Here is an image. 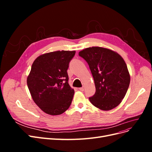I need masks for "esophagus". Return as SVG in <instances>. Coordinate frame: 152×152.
<instances>
[{
  "instance_id": "obj_1",
  "label": "esophagus",
  "mask_w": 152,
  "mask_h": 152,
  "mask_svg": "<svg viewBox=\"0 0 152 152\" xmlns=\"http://www.w3.org/2000/svg\"><path fill=\"white\" fill-rule=\"evenodd\" d=\"M79 90H80L81 91H83L84 90V87H80V88H79Z\"/></svg>"
}]
</instances>
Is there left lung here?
I'll list each match as a JSON object with an SVG mask.
<instances>
[{
	"label": "left lung",
	"mask_w": 152,
	"mask_h": 152,
	"mask_svg": "<svg viewBox=\"0 0 152 152\" xmlns=\"http://www.w3.org/2000/svg\"><path fill=\"white\" fill-rule=\"evenodd\" d=\"M89 65L96 93L89 101L102 110H112L121 103L130 84L126 64L118 53L100 47L86 48L79 53Z\"/></svg>",
	"instance_id": "1"
}]
</instances>
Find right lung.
Masks as SVG:
<instances>
[{
    "instance_id": "add662e5",
    "label": "right lung",
    "mask_w": 152,
    "mask_h": 152,
    "mask_svg": "<svg viewBox=\"0 0 152 152\" xmlns=\"http://www.w3.org/2000/svg\"><path fill=\"white\" fill-rule=\"evenodd\" d=\"M75 51H54L34 61L27 85L34 102L43 112L58 115L70 107L74 90L68 84L67 70Z\"/></svg>"
}]
</instances>
